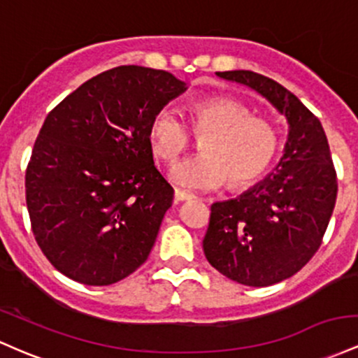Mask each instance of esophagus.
<instances>
[{
  "label": "esophagus",
  "instance_id": "obj_1",
  "mask_svg": "<svg viewBox=\"0 0 358 358\" xmlns=\"http://www.w3.org/2000/svg\"><path fill=\"white\" fill-rule=\"evenodd\" d=\"M194 199V195L187 194V192L180 190V188H175V202H183V200Z\"/></svg>",
  "mask_w": 358,
  "mask_h": 358
}]
</instances>
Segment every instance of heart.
<instances>
[{
  "mask_svg": "<svg viewBox=\"0 0 358 358\" xmlns=\"http://www.w3.org/2000/svg\"><path fill=\"white\" fill-rule=\"evenodd\" d=\"M190 129L200 141L202 155L178 161L170 180L187 190H214L226 183L246 187L258 180L278 152V132L268 119L253 115L248 105L229 96H210L190 105ZM148 141L156 158L176 159L192 144L187 124L170 107L159 108L148 127Z\"/></svg>",
  "mask_w": 358,
  "mask_h": 358,
  "instance_id": "1",
  "label": "heart"
}]
</instances>
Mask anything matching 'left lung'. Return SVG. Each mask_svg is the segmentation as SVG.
<instances>
[{
    "mask_svg": "<svg viewBox=\"0 0 358 358\" xmlns=\"http://www.w3.org/2000/svg\"><path fill=\"white\" fill-rule=\"evenodd\" d=\"M219 78L250 86L289 122L275 173L238 199L210 206L203 253L238 284L266 287L297 273L320 250L336 202V171L323 125L296 95L253 71Z\"/></svg>",
    "mask_w": 358,
    "mask_h": 358,
    "instance_id": "left-lung-1",
    "label": "left lung"
}]
</instances>
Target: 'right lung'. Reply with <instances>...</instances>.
I'll return each instance as SVG.
<instances>
[{"mask_svg":"<svg viewBox=\"0 0 358 358\" xmlns=\"http://www.w3.org/2000/svg\"><path fill=\"white\" fill-rule=\"evenodd\" d=\"M185 90L168 71L119 66L45 117L25 173L27 207L35 241L66 277L110 285L148 260L173 202L148 127Z\"/></svg>","mask_w":358,"mask_h":358,"instance_id":"1","label":"right lung"}]
</instances>
